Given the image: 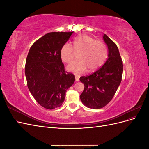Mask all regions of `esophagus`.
I'll use <instances>...</instances> for the list:
<instances>
[{
	"label": "esophagus",
	"mask_w": 149,
	"mask_h": 149,
	"mask_svg": "<svg viewBox=\"0 0 149 149\" xmlns=\"http://www.w3.org/2000/svg\"><path fill=\"white\" fill-rule=\"evenodd\" d=\"M75 79H76V81H79V76L78 75H76L75 76Z\"/></svg>",
	"instance_id": "34e87169"
}]
</instances>
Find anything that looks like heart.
I'll return each mask as SVG.
<instances>
[{
	"label": "heart",
	"instance_id": "obj_1",
	"mask_svg": "<svg viewBox=\"0 0 149 149\" xmlns=\"http://www.w3.org/2000/svg\"><path fill=\"white\" fill-rule=\"evenodd\" d=\"M76 53L79 54L78 60L68 66V70L81 74L86 69L91 72L100 67L106 58L107 48L102 41L83 35L74 39L73 47L65 43L61 49V58L66 63H70L74 60Z\"/></svg>",
	"mask_w": 149,
	"mask_h": 149
}]
</instances>
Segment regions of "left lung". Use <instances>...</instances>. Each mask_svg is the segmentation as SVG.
<instances>
[{"mask_svg": "<svg viewBox=\"0 0 149 149\" xmlns=\"http://www.w3.org/2000/svg\"><path fill=\"white\" fill-rule=\"evenodd\" d=\"M103 39L109 50L104 64L93 73L79 78L84 85L80 99L84 106L91 109L106 106L114 97L122 81L123 65L118 48L106 34Z\"/></svg>", "mask_w": 149, "mask_h": 149, "instance_id": "8db88e82", "label": "left lung"}]
</instances>
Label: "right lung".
<instances>
[{
  "label": "right lung",
  "instance_id": "add662e5",
  "mask_svg": "<svg viewBox=\"0 0 149 149\" xmlns=\"http://www.w3.org/2000/svg\"><path fill=\"white\" fill-rule=\"evenodd\" d=\"M71 32H50L31 45L26 60L25 73L31 95L47 109L60 107L66 90L73 84L75 76L65 71L61 49Z\"/></svg>",
  "mask_w": 149,
  "mask_h": 149
}]
</instances>
